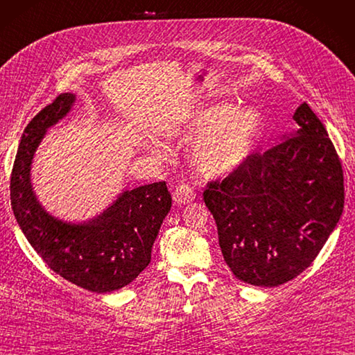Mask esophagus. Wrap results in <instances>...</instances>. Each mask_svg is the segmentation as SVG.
Wrapping results in <instances>:
<instances>
[{
	"label": "esophagus",
	"instance_id": "1",
	"mask_svg": "<svg viewBox=\"0 0 355 355\" xmlns=\"http://www.w3.org/2000/svg\"><path fill=\"white\" fill-rule=\"evenodd\" d=\"M174 202L177 205H186L189 202H192L195 199V192L193 187H190L189 184H178L177 189L174 190Z\"/></svg>",
	"mask_w": 355,
	"mask_h": 355
}]
</instances>
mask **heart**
<instances>
[{"label": "heart", "instance_id": "obj_1", "mask_svg": "<svg viewBox=\"0 0 355 355\" xmlns=\"http://www.w3.org/2000/svg\"><path fill=\"white\" fill-rule=\"evenodd\" d=\"M262 130V115L253 107L211 105L199 109L180 130L184 142H194L192 159L208 177L240 168L250 156Z\"/></svg>", "mask_w": 355, "mask_h": 355}]
</instances>
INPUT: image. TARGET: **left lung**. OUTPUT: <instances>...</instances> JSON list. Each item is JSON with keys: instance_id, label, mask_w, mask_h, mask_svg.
Returning <instances> with one entry per match:
<instances>
[{"instance_id": "left-lung-1", "label": "left lung", "mask_w": 355, "mask_h": 355, "mask_svg": "<svg viewBox=\"0 0 355 355\" xmlns=\"http://www.w3.org/2000/svg\"><path fill=\"white\" fill-rule=\"evenodd\" d=\"M294 120L297 130L204 192L225 262L255 286H279L303 272L343 211L342 163L329 133L306 102Z\"/></svg>"}]
</instances>
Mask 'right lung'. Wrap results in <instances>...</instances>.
I'll list each match as a JSON object with an SVG mask.
<instances>
[{
  "label": "right lung",
  "instance_id": "1",
  "mask_svg": "<svg viewBox=\"0 0 355 355\" xmlns=\"http://www.w3.org/2000/svg\"><path fill=\"white\" fill-rule=\"evenodd\" d=\"M75 94H60L25 127L10 177V199L24 235L57 275L96 294L129 285L151 261L172 198L165 181L125 190L94 219L67 223L46 213L31 184L34 153L51 125L64 118Z\"/></svg>",
  "mask_w": 355,
  "mask_h": 355
}]
</instances>
